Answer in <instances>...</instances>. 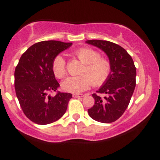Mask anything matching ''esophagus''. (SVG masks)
<instances>
[{"label":"esophagus","instance_id":"esophagus-1","mask_svg":"<svg viewBox=\"0 0 160 160\" xmlns=\"http://www.w3.org/2000/svg\"><path fill=\"white\" fill-rule=\"evenodd\" d=\"M84 95L82 94H73V97L74 98H82V97H83Z\"/></svg>","mask_w":160,"mask_h":160}]
</instances>
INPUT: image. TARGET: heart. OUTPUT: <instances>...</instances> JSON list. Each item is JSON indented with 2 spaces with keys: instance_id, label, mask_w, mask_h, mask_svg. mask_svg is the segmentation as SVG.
Returning <instances> with one entry per match:
<instances>
[{
  "instance_id": "b5f03b06",
  "label": "heart",
  "mask_w": 160,
  "mask_h": 160,
  "mask_svg": "<svg viewBox=\"0 0 160 160\" xmlns=\"http://www.w3.org/2000/svg\"><path fill=\"white\" fill-rule=\"evenodd\" d=\"M74 55L84 64L80 71L82 75L70 77L64 80L62 83L64 90L79 93L89 89L92 84L100 86L106 82L111 73V64L108 59L101 58L99 52L90 48H80ZM52 71L58 79L66 76V62L63 56L58 55L53 59Z\"/></svg>"
}]
</instances>
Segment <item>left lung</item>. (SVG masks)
Returning <instances> with one entry per match:
<instances>
[{
    "mask_svg": "<svg viewBox=\"0 0 160 160\" xmlns=\"http://www.w3.org/2000/svg\"><path fill=\"white\" fill-rule=\"evenodd\" d=\"M86 43L96 47L105 52L111 64L108 80L94 93L93 107L88 110L89 117L103 123L118 120L127 108L135 90L136 68L131 56L122 47L107 40H90Z\"/></svg>",
    "mask_w": 160,
    "mask_h": 160,
    "instance_id": "8db88e82",
    "label": "left lung"
}]
</instances>
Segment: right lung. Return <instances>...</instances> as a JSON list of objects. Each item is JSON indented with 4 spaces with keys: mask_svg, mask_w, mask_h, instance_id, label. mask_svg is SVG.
<instances>
[{
    "mask_svg": "<svg viewBox=\"0 0 160 160\" xmlns=\"http://www.w3.org/2000/svg\"><path fill=\"white\" fill-rule=\"evenodd\" d=\"M72 43L56 40L34 43L22 55L16 67V94L22 109L28 118L39 125L56 122L65 113L71 93L58 92L59 83L52 71V62Z\"/></svg>",
    "mask_w": 160,
    "mask_h": 160,
    "instance_id": "add662e5",
    "label": "right lung"
}]
</instances>
